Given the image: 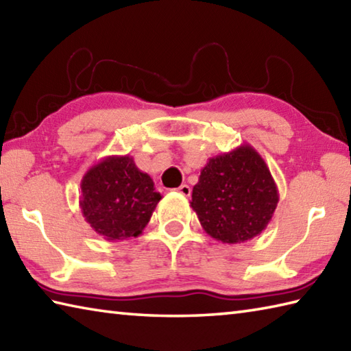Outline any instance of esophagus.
<instances>
[{"label": "esophagus", "instance_id": "esophagus-1", "mask_svg": "<svg viewBox=\"0 0 351 351\" xmlns=\"http://www.w3.org/2000/svg\"><path fill=\"white\" fill-rule=\"evenodd\" d=\"M176 191L180 195H182V196H190L191 195V189L189 187L187 184H182V185H180V187L176 189Z\"/></svg>", "mask_w": 351, "mask_h": 351}]
</instances>
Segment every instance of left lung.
I'll return each instance as SVG.
<instances>
[{
  "mask_svg": "<svg viewBox=\"0 0 351 351\" xmlns=\"http://www.w3.org/2000/svg\"><path fill=\"white\" fill-rule=\"evenodd\" d=\"M269 167L251 144L213 156L191 193V208L208 236L222 243H243L262 232L278 204Z\"/></svg>",
  "mask_w": 351,
  "mask_h": 351,
  "instance_id": "1",
  "label": "left lung"
}]
</instances>
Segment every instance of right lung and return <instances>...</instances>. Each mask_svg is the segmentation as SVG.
Masks as SVG:
<instances>
[{"label": "right lung", "mask_w": 351, "mask_h": 351, "mask_svg": "<svg viewBox=\"0 0 351 351\" xmlns=\"http://www.w3.org/2000/svg\"><path fill=\"white\" fill-rule=\"evenodd\" d=\"M161 195L152 178L129 155L105 156L80 182L79 207L91 228L108 242L138 237Z\"/></svg>", "instance_id": "right-lung-1"}]
</instances>
